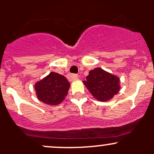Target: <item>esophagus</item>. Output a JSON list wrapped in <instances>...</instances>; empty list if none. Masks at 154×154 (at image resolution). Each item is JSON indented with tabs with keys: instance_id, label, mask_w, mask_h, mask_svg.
<instances>
[{
	"instance_id": "obj_1",
	"label": "esophagus",
	"mask_w": 154,
	"mask_h": 154,
	"mask_svg": "<svg viewBox=\"0 0 154 154\" xmlns=\"http://www.w3.org/2000/svg\"><path fill=\"white\" fill-rule=\"evenodd\" d=\"M69 79L71 81H76L79 79L78 75L77 74H70L69 75Z\"/></svg>"
}]
</instances>
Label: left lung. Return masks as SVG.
I'll use <instances>...</instances> for the list:
<instances>
[{"mask_svg":"<svg viewBox=\"0 0 154 154\" xmlns=\"http://www.w3.org/2000/svg\"><path fill=\"white\" fill-rule=\"evenodd\" d=\"M83 83L93 97L101 102L111 100L121 88L119 77L100 68L91 70Z\"/></svg>","mask_w":154,"mask_h":154,"instance_id":"left-lung-1","label":"left lung"}]
</instances>
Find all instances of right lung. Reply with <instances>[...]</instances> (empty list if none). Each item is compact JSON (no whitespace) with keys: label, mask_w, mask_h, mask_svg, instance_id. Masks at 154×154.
Masks as SVG:
<instances>
[{"label":"right lung","mask_w":154,"mask_h":154,"mask_svg":"<svg viewBox=\"0 0 154 154\" xmlns=\"http://www.w3.org/2000/svg\"><path fill=\"white\" fill-rule=\"evenodd\" d=\"M70 88V83L64 76L51 72L34 86L38 100L48 105H58L65 100Z\"/></svg>","instance_id":"obj_1"}]
</instances>
